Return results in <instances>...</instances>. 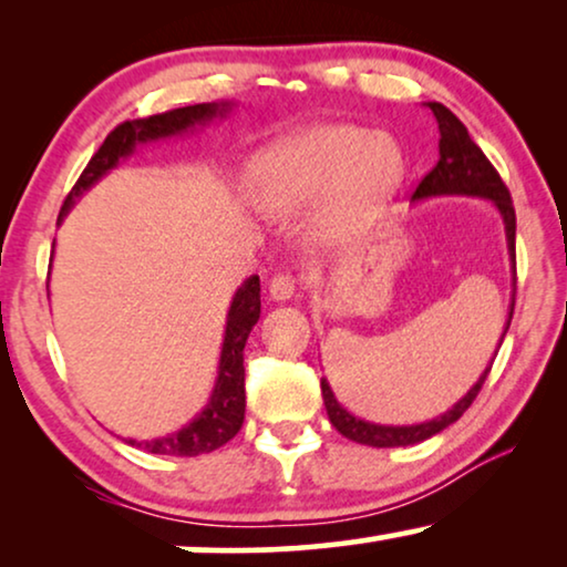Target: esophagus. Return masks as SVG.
Segmentation results:
<instances>
[{
  "label": "esophagus",
  "mask_w": 567,
  "mask_h": 567,
  "mask_svg": "<svg viewBox=\"0 0 567 567\" xmlns=\"http://www.w3.org/2000/svg\"><path fill=\"white\" fill-rule=\"evenodd\" d=\"M299 286H297V278L291 274H278L274 281H270V297L276 301H289L297 297Z\"/></svg>",
  "instance_id": "1"
}]
</instances>
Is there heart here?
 Returning <instances> with one entry per match:
<instances>
[{
  "label": "heart",
  "instance_id": "obj_1",
  "mask_svg": "<svg viewBox=\"0 0 567 567\" xmlns=\"http://www.w3.org/2000/svg\"><path fill=\"white\" fill-rule=\"evenodd\" d=\"M402 177L405 157L392 136L324 123L262 150L250 167V193L268 216H289L324 193V231L351 235L377 219Z\"/></svg>",
  "mask_w": 567,
  "mask_h": 567
}]
</instances>
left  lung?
Returning a JSON list of instances; mask_svg holds the SVG:
<instances>
[{"label":"left lung","mask_w":567,"mask_h":567,"mask_svg":"<svg viewBox=\"0 0 567 567\" xmlns=\"http://www.w3.org/2000/svg\"><path fill=\"white\" fill-rule=\"evenodd\" d=\"M429 107L436 115L439 123V162L436 167L431 169L429 175L417 183V188L413 193V200H423V198H436V196H477V198H487L491 204L498 208L503 216V224H506V239H508V255L511 262H514V293H516V212H514V200H511V193L506 188V183L501 181L498 169L491 165V159L485 157L483 150L472 142L464 123L456 118V115L449 111L446 105L441 103H429ZM511 317H514V301H511V312L506 320V328H503L501 343L506 338ZM498 343V348H501ZM498 348H495V355H498ZM495 361V359H493ZM493 361L487 363V369L480 374V379L472 384V390L464 394V398L456 402L452 410H446L444 415L433 417V421L425 423H415V425H379V423H369L361 421L348 413V410L340 405L332 394L328 379H322V400L324 408H328V417L336 429L343 433L346 439L355 441V444H367V446H377V449H392V446H410V444H421V441L436 436L452 425L454 421H460L472 402H475L477 392L483 390L487 374H491Z\"/></svg>","instance_id":"1"}]
</instances>
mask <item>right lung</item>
Returning <instances> with one entry per match:
<instances>
[{
  "mask_svg": "<svg viewBox=\"0 0 567 567\" xmlns=\"http://www.w3.org/2000/svg\"><path fill=\"white\" fill-rule=\"evenodd\" d=\"M229 111L231 103H198L150 115V118L118 123V126L105 136V142L100 144V150L92 154V159L87 162V167L82 169L74 188L69 190L64 206H61L59 212V224L64 221V216L69 214V208L74 206V200L80 198L84 190H90L100 177L111 173L121 159L134 154L138 144L185 134V131L204 126V123L214 118H227ZM258 320L260 278L250 276L243 286H239L235 299H231L227 330H224L221 343L219 377H216L208 405L200 410L188 425H183L181 431L167 433V436L152 441L128 439V444L162 456H198L214 452V449L227 444L229 439H235L245 421V343Z\"/></svg>",
  "mask_w": 567,
  "mask_h": 567,
  "instance_id": "add662e5",
  "label": "right lung"
}]
</instances>
